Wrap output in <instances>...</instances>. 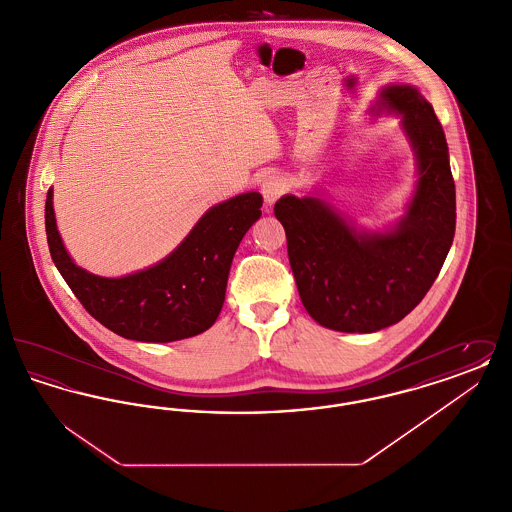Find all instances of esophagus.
<instances>
[{"mask_svg": "<svg viewBox=\"0 0 512 512\" xmlns=\"http://www.w3.org/2000/svg\"><path fill=\"white\" fill-rule=\"evenodd\" d=\"M284 192H286V182L280 176H276V174L267 176L263 180V184H261V194L265 197L267 207H272L276 203V199L284 194Z\"/></svg>", "mask_w": 512, "mask_h": 512, "instance_id": "obj_1", "label": "esophagus"}]
</instances>
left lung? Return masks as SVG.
<instances>
[{"mask_svg":"<svg viewBox=\"0 0 512 512\" xmlns=\"http://www.w3.org/2000/svg\"><path fill=\"white\" fill-rule=\"evenodd\" d=\"M368 113L397 117L413 149L416 180L399 219L366 228L320 190L274 205L303 307L320 326L347 334L378 332L413 311L438 278L457 219L449 147L432 103L413 84H386Z\"/></svg>","mask_w":512,"mask_h":512,"instance_id":"8db88e82","label":"left lung"}]
</instances>
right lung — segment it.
Listing matches in <instances>:
<instances>
[{
	"mask_svg": "<svg viewBox=\"0 0 512 512\" xmlns=\"http://www.w3.org/2000/svg\"><path fill=\"white\" fill-rule=\"evenodd\" d=\"M263 195L245 192L209 207L188 236L151 267L109 278L78 267L57 230L53 188L46 199L49 253L84 309L111 332L147 343L194 338L219 318L228 272Z\"/></svg>",
	"mask_w": 512,
	"mask_h": 512,
	"instance_id": "1",
	"label": "right lung"
}]
</instances>
